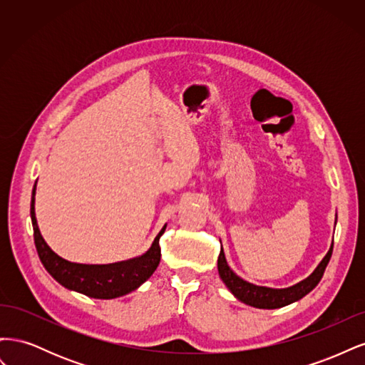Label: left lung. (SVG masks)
Instances as JSON below:
<instances>
[{
  "label": "left lung",
  "instance_id": "obj_1",
  "mask_svg": "<svg viewBox=\"0 0 365 365\" xmlns=\"http://www.w3.org/2000/svg\"><path fill=\"white\" fill-rule=\"evenodd\" d=\"M332 251H334V242H332V247H330V250L324 256V259L322 260V263L317 267V269L309 275L306 280L286 289L263 288V286H256L242 280L230 269L222 250H220L219 257H217V271H219L220 279H222L224 283L228 286V289L233 292L240 302L259 309H277L300 300V298H303L306 294H309L315 288L318 282L323 277L324 269L330 260V256H332Z\"/></svg>",
  "mask_w": 365,
  "mask_h": 365
}]
</instances>
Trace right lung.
I'll use <instances>...</instances> for the list:
<instances>
[{
    "mask_svg": "<svg viewBox=\"0 0 365 365\" xmlns=\"http://www.w3.org/2000/svg\"><path fill=\"white\" fill-rule=\"evenodd\" d=\"M35 190L36 189H33L31 195L30 215L38 256L51 277L56 279L65 288L93 298L109 300V298L126 295L137 289L157 269L161 259L160 237L164 233L165 225L153 240L149 251L137 259L111 264H82L62 259L47 245L39 231L35 215Z\"/></svg>",
    "mask_w": 365,
    "mask_h": 365,
    "instance_id": "obj_1",
    "label": "right lung"
}]
</instances>
